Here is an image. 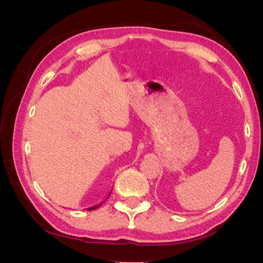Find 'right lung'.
<instances>
[{
	"label": "right lung",
	"instance_id": "obj_1",
	"mask_svg": "<svg viewBox=\"0 0 263 263\" xmlns=\"http://www.w3.org/2000/svg\"><path fill=\"white\" fill-rule=\"evenodd\" d=\"M110 192H111V191H109V193L107 194V197H106V198H105V199H104V200L102 201V202H99V203H98V204H96V205L89 206V208H87V210H89V211H90V210H95V209H97V208H99V206H100V205H102V204H103V203L105 202V201L108 199V197H109V194H110Z\"/></svg>",
	"mask_w": 263,
	"mask_h": 263
}]
</instances>
